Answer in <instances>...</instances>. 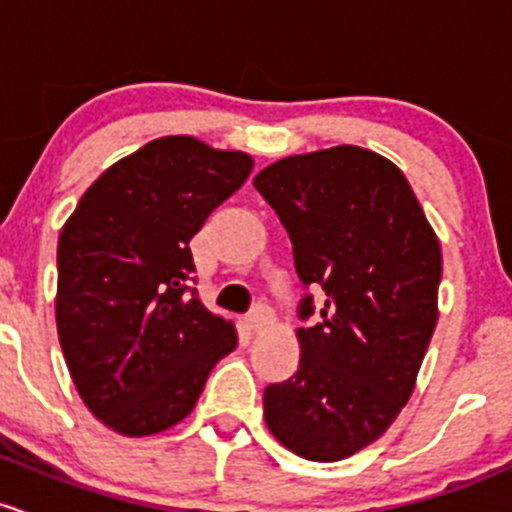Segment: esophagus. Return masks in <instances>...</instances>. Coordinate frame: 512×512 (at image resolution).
I'll return each instance as SVG.
<instances>
[{
    "label": "esophagus",
    "instance_id": "1",
    "mask_svg": "<svg viewBox=\"0 0 512 512\" xmlns=\"http://www.w3.org/2000/svg\"><path fill=\"white\" fill-rule=\"evenodd\" d=\"M246 325H249V330H254V333H261L268 325H273V310L268 308V305L258 303L256 308L246 315Z\"/></svg>",
    "mask_w": 512,
    "mask_h": 512
}]
</instances>
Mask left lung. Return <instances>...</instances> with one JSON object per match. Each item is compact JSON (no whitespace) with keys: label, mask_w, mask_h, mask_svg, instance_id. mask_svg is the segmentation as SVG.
Returning <instances> with one entry per match:
<instances>
[{"label":"left lung","mask_w":512,"mask_h":512,"mask_svg":"<svg viewBox=\"0 0 512 512\" xmlns=\"http://www.w3.org/2000/svg\"><path fill=\"white\" fill-rule=\"evenodd\" d=\"M254 187L293 244L305 293L300 365L268 384L263 416L286 449L340 461L389 429L414 392L436 328L441 249L407 177L355 145L286 157Z\"/></svg>","instance_id":"left-lung-1"}]
</instances>
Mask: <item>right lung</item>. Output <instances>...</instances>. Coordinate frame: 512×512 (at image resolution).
Instances as JSON below:
<instances>
[{
  "label": "right lung",
  "mask_w": 512,
  "mask_h": 512,
  "mask_svg": "<svg viewBox=\"0 0 512 512\" xmlns=\"http://www.w3.org/2000/svg\"><path fill=\"white\" fill-rule=\"evenodd\" d=\"M254 160L175 135L100 175L59 239L56 325L86 407L123 436H150L194 409L236 347L197 298L189 241Z\"/></svg>",
  "instance_id": "obj_1"
}]
</instances>
